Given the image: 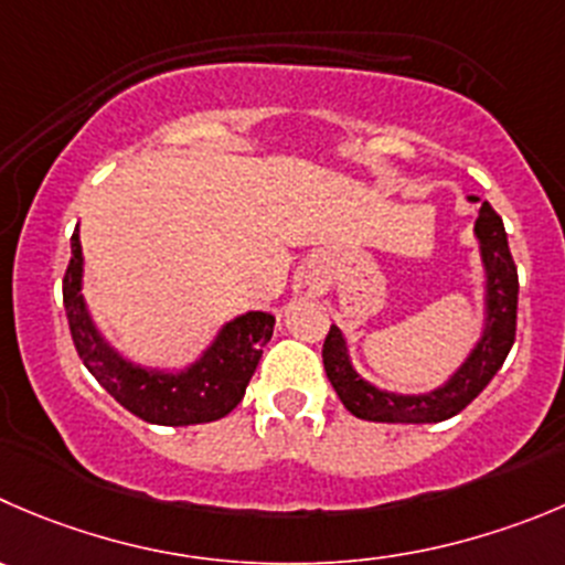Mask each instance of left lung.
Instances as JSON below:
<instances>
[{"instance_id": "obj_1", "label": "left lung", "mask_w": 565, "mask_h": 565, "mask_svg": "<svg viewBox=\"0 0 565 565\" xmlns=\"http://www.w3.org/2000/svg\"><path fill=\"white\" fill-rule=\"evenodd\" d=\"M471 202H477V199L471 196ZM475 233L480 238L482 263H486V332H482L475 352L466 358L463 366L452 374L447 385L422 396H399L374 388L349 363L347 341H343L341 330L330 327L324 349H321L324 372L335 388L338 399L352 416L388 424L444 422V418L458 416L466 405H471L480 396V391L491 383L493 374L502 369L504 358L515 341L519 271H515L513 255H510L502 218L488 202L480 205Z\"/></svg>"}]
</instances>
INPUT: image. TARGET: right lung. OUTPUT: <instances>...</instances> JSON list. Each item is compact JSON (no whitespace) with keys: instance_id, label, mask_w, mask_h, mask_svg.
<instances>
[{"instance_id":"right-lung-1","label":"right lung","mask_w":565,"mask_h":565,"mask_svg":"<svg viewBox=\"0 0 565 565\" xmlns=\"http://www.w3.org/2000/svg\"><path fill=\"white\" fill-rule=\"evenodd\" d=\"M79 288H83V246H79V233L74 230L72 260L63 277V305H66L74 347L96 383L118 405H125L149 424L185 427V424H205L227 416L244 399L263 347L271 341L274 316L252 310L224 324L211 349L185 372H149L132 366L130 360L107 347L85 310Z\"/></svg>"}]
</instances>
